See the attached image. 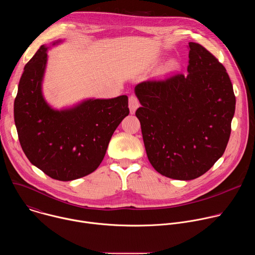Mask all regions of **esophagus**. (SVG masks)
Masks as SVG:
<instances>
[{
	"mask_svg": "<svg viewBox=\"0 0 255 255\" xmlns=\"http://www.w3.org/2000/svg\"><path fill=\"white\" fill-rule=\"evenodd\" d=\"M139 105H140V104H139V101H138V99L136 98V96L132 95V96L129 97V109H130V113H131V114H134V113H135V111L138 109Z\"/></svg>",
	"mask_w": 255,
	"mask_h": 255,
	"instance_id": "1",
	"label": "esophagus"
}]
</instances>
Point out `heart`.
Wrapping results in <instances>:
<instances>
[{"mask_svg": "<svg viewBox=\"0 0 255 255\" xmlns=\"http://www.w3.org/2000/svg\"><path fill=\"white\" fill-rule=\"evenodd\" d=\"M178 66V62L175 59H171L170 61H168L167 65H166V69L167 70H174L176 69Z\"/></svg>", "mask_w": 255, "mask_h": 255, "instance_id": "1", "label": "heart"}]
</instances>
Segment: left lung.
<instances>
[{
    "label": "left lung",
    "mask_w": 255,
    "mask_h": 255,
    "mask_svg": "<svg viewBox=\"0 0 255 255\" xmlns=\"http://www.w3.org/2000/svg\"><path fill=\"white\" fill-rule=\"evenodd\" d=\"M188 75L136 85L147 157L160 174L191 180L207 172L228 144L235 96L225 67L202 45L190 42Z\"/></svg>",
    "instance_id": "1"
}]
</instances>
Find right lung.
<instances>
[{"label":"right lung","mask_w":255,"mask_h":255,"mask_svg":"<svg viewBox=\"0 0 255 255\" xmlns=\"http://www.w3.org/2000/svg\"><path fill=\"white\" fill-rule=\"evenodd\" d=\"M48 49L40 46L24 67L14 119L29 161L51 178L68 181L92 173L101 164L114 131L129 115L128 97L87 99L60 110L52 108L42 92Z\"/></svg>","instance_id":"1"}]
</instances>
